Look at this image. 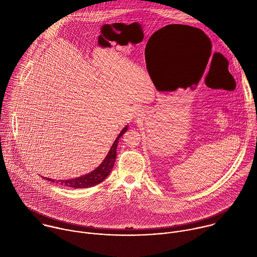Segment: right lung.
Returning a JSON list of instances; mask_svg holds the SVG:
<instances>
[{
	"instance_id": "right-lung-1",
	"label": "right lung",
	"mask_w": 257,
	"mask_h": 257,
	"mask_svg": "<svg viewBox=\"0 0 257 257\" xmlns=\"http://www.w3.org/2000/svg\"><path fill=\"white\" fill-rule=\"evenodd\" d=\"M128 130V125H126L122 131L119 133V135L117 136L116 140L114 141L113 145L109 149L106 157L104 158V160L102 161V163L95 168L92 172L74 178V179H69V180H53L51 178H47V177H43L48 181L51 182H56V183H60V185H63L65 187H70V188H74V189H78V188H88V187H92L95 186L99 183H101L107 176L108 174L111 173L115 161H116V157H117V145L119 143V139L121 138V136Z\"/></svg>"
}]
</instances>
